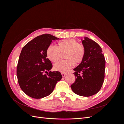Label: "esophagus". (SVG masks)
<instances>
[{"instance_id": "obj_1", "label": "esophagus", "mask_w": 124, "mask_h": 124, "mask_svg": "<svg viewBox=\"0 0 124 124\" xmlns=\"http://www.w3.org/2000/svg\"><path fill=\"white\" fill-rule=\"evenodd\" d=\"M62 77H65V76L66 75V73H62Z\"/></svg>"}]
</instances>
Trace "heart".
I'll list each match as a JSON object with an SVG mask.
<instances>
[{
  "mask_svg": "<svg viewBox=\"0 0 124 124\" xmlns=\"http://www.w3.org/2000/svg\"><path fill=\"white\" fill-rule=\"evenodd\" d=\"M61 53H66L65 58L66 60L59 62L54 65V69L62 73L66 72L75 64H79L84 58L85 47L79 44L75 39H67L58 43V46L53 45L48 46L46 50L47 58L51 61L56 62L59 61Z\"/></svg>",
  "mask_w": 124,
  "mask_h": 124,
  "instance_id": "1",
  "label": "heart"
}]
</instances>
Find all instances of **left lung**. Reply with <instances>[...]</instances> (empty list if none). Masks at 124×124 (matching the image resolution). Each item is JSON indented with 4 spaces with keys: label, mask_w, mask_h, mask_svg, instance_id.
I'll list each match as a JSON object with an SVG mask.
<instances>
[{
    "label": "left lung",
    "mask_w": 124,
    "mask_h": 124,
    "mask_svg": "<svg viewBox=\"0 0 124 124\" xmlns=\"http://www.w3.org/2000/svg\"><path fill=\"white\" fill-rule=\"evenodd\" d=\"M82 41L85 50V56L73 69L76 81L71 88L78 95L89 97L97 93L102 87L106 61L101 47L95 41L87 37H84Z\"/></svg>",
    "instance_id": "obj_1"
}]
</instances>
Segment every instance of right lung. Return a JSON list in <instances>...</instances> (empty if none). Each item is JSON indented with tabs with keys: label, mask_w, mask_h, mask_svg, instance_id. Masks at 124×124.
I'll list each match as a JSON object with an SVG mask.
<instances>
[{
	"label": "right lung",
	"mask_w": 124,
	"mask_h": 124,
	"mask_svg": "<svg viewBox=\"0 0 124 124\" xmlns=\"http://www.w3.org/2000/svg\"><path fill=\"white\" fill-rule=\"evenodd\" d=\"M57 39L46 33L37 36L22 48L17 66V80L22 91L31 98L40 99L50 95L62 79L59 71L43 74L53 67L47 58V48L52 41Z\"/></svg>",
	"instance_id": "add662e5"
}]
</instances>
